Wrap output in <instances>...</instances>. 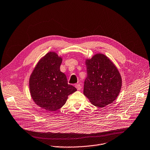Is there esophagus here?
<instances>
[{
	"label": "esophagus",
	"mask_w": 150,
	"mask_h": 150,
	"mask_svg": "<svg viewBox=\"0 0 150 150\" xmlns=\"http://www.w3.org/2000/svg\"><path fill=\"white\" fill-rule=\"evenodd\" d=\"M75 87H76V88L78 90H80L81 89V88H82V86H81V85L80 84H76L75 85Z\"/></svg>",
	"instance_id": "obj_1"
}]
</instances>
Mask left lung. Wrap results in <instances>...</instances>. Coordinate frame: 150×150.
<instances>
[{"instance_id": "left-lung-1", "label": "left lung", "mask_w": 150, "mask_h": 150, "mask_svg": "<svg viewBox=\"0 0 150 150\" xmlns=\"http://www.w3.org/2000/svg\"><path fill=\"white\" fill-rule=\"evenodd\" d=\"M87 76L83 94L92 104L104 107L112 103L120 93L122 79L118 70L105 55L98 54L86 60Z\"/></svg>"}]
</instances>
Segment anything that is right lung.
<instances>
[{
  "label": "right lung",
  "mask_w": 150,
  "mask_h": 150,
  "mask_svg": "<svg viewBox=\"0 0 150 150\" xmlns=\"http://www.w3.org/2000/svg\"><path fill=\"white\" fill-rule=\"evenodd\" d=\"M62 61L55 52H49L38 62L30 76L29 89L33 101L47 111L60 109L68 95L76 91L61 72Z\"/></svg>",
  "instance_id": "right-lung-1"
}]
</instances>
